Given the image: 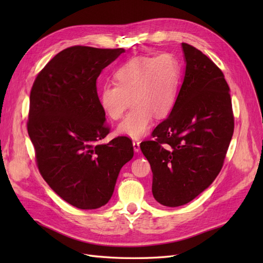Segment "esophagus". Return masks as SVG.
<instances>
[{
    "mask_svg": "<svg viewBox=\"0 0 263 263\" xmlns=\"http://www.w3.org/2000/svg\"><path fill=\"white\" fill-rule=\"evenodd\" d=\"M133 147H134L135 153H138V151L140 150V142L137 141V140H134L133 141Z\"/></svg>",
    "mask_w": 263,
    "mask_h": 263,
    "instance_id": "obj_1",
    "label": "esophagus"
}]
</instances>
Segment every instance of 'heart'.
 <instances>
[{
  "label": "heart",
  "mask_w": 263,
  "mask_h": 263,
  "mask_svg": "<svg viewBox=\"0 0 263 263\" xmlns=\"http://www.w3.org/2000/svg\"><path fill=\"white\" fill-rule=\"evenodd\" d=\"M116 84L100 89V103L113 121L121 118L134 103L130 112L118 125L117 133L139 139L148 134L155 115H168L178 98L181 66L171 53L158 57H136L119 67L114 74Z\"/></svg>",
  "instance_id": "b5f03b06"
}]
</instances>
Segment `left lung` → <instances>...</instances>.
I'll return each instance as SVG.
<instances>
[{"label":"left lung","instance_id":"obj_1","mask_svg":"<svg viewBox=\"0 0 263 263\" xmlns=\"http://www.w3.org/2000/svg\"><path fill=\"white\" fill-rule=\"evenodd\" d=\"M185 72L169 117L142 141L155 200L168 208L191 202L216 179L234 134L229 86L201 50L182 43Z\"/></svg>","mask_w":263,"mask_h":263}]
</instances>
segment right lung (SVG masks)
I'll list each match as a JSON object with an SVG mask.
<instances>
[{
  "instance_id": "obj_1",
  "label": "right lung",
  "mask_w": 263,
  "mask_h": 263,
  "mask_svg": "<svg viewBox=\"0 0 263 263\" xmlns=\"http://www.w3.org/2000/svg\"><path fill=\"white\" fill-rule=\"evenodd\" d=\"M123 52L70 47L47 63L30 91L27 130L39 172L55 194L81 210L107 204L134 156L128 137L100 144L109 128L97 80Z\"/></svg>"
}]
</instances>
